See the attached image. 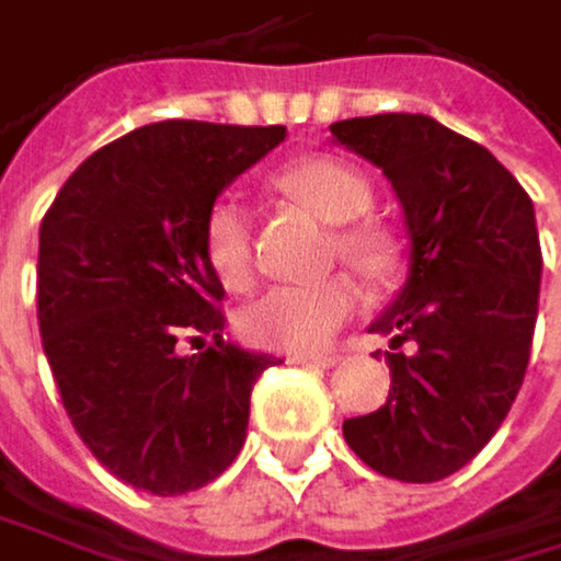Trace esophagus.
I'll return each mask as SVG.
<instances>
[{"label": "esophagus", "mask_w": 561, "mask_h": 561, "mask_svg": "<svg viewBox=\"0 0 561 561\" xmlns=\"http://www.w3.org/2000/svg\"><path fill=\"white\" fill-rule=\"evenodd\" d=\"M336 353H289V363H299V366H319V370H330L336 366Z\"/></svg>", "instance_id": "34e87169"}]
</instances>
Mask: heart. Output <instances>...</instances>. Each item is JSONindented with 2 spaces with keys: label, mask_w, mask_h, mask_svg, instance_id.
Segmentation results:
<instances>
[{
  "label": "heart",
  "mask_w": 561,
  "mask_h": 561,
  "mask_svg": "<svg viewBox=\"0 0 561 561\" xmlns=\"http://www.w3.org/2000/svg\"><path fill=\"white\" fill-rule=\"evenodd\" d=\"M278 191L306 205L316 218L336 225L333 249L363 275H383L393 262L390 239L363 218L374 208V187L356 168L336 158H302L275 174ZM205 255L211 272L228 289H242L252 278V221L242 198H218L205 221ZM359 289L350 275L336 272L316 283L272 286L239 312V330L249 343L283 353L327 350L343 322L356 312Z\"/></svg>",
  "instance_id": "obj_1"
}]
</instances>
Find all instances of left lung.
I'll return each mask as SVG.
<instances>
[{
	"label": "left lung",
	"mask_w": 561,
	"mask_h": 561,
	"mask_svg": "<svg viewBox=\"0 0 561 561\" xmlns=\"http://www.w3.org/2000/svg\"><path fill=\"white\" fill-rule=\"evenodd\" d=\"M330 134L383 171L411 239L407 283L370 322L390 336V397L343 421V437L387 478L440 481L494 437L525 380L542 286L535 208L488 147L434 117H353Z\"/></svg>",
	"instance_id": "left-lung-1"
}]
</instances>
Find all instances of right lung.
Listing matches in <instances>:
<instances>
[{"mask_svg":"<svg viewBox=\"0 0 561 561\" xmlns=\"http://www.w3.org/2000/svg\"><path fill=\"white\" fill-rule=\"evenodd\" d=\"M283 140L286 127H137L90 154L39 225L43 353L77 434L130 488L198 491L245 444L252 387L278 359L221 340L205 221Z\"/></svg>","mask_w":561,"mask_h":561,"instance_id":"right-lung-1","label":"right lung"}]
</instances>
